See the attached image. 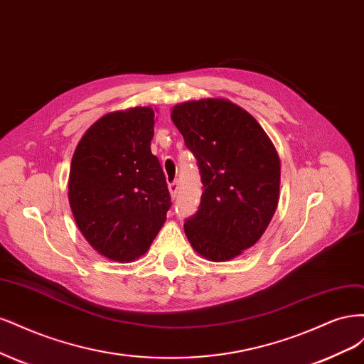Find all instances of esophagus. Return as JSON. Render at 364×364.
Masks as SVG:
<instances>
[{"mask_svg":"<svg viewBox=\"0 0 364 364\" xmlns=\"http://www.w3.org/2000/svg\"><path fill=\"white\" fill-rule=\"evenodd\" d=\"M169 193H171V198L175 199L177 198V193H178V183L173 181L169 184Z\"/></svg>","mask_w":364,"mask_h":364,"instance_id":"1","label":"esophagus"}]
</instances>
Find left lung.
Instances as JSON below:
<instances>
[{
  "label": "left lung",
  "instance_id": "8db88e82",
  "mask_svg": "<svg viewBox=\"0 0 364 364\" xmlns=\"http://www.w3.org/2000/svg\"><path fill=\"white\" fill-rule=\"evenodd\" d=\"M171 119L196 157L204 191L184 231L205 260L236 259L260 240L279 199L278 152L262 125L225 98L177 104Z\"/></svg>",
  "mask_w": 364,
  "mask_h": 364
}]
</instances>
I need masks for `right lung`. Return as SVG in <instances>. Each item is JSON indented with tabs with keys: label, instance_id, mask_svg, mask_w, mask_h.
<instances>
[{
	"label": "right lung",
	"instance_id": "1",
	"mask_svg": "<svg viewBox=\"0 0 364 364\" xmlns=\"http://www.w3.org/2000/svg\"><path fill=\"white\" fill-rule=\"evenodd\" d=\"M154 110L132 107L104 114L80 139L68 196L81 234L118 263L142 257L166 220L171 196L151 152Z\"/></svg>",
	"mask_w": 364,
	"mask_h": 364
}]
</instances>
